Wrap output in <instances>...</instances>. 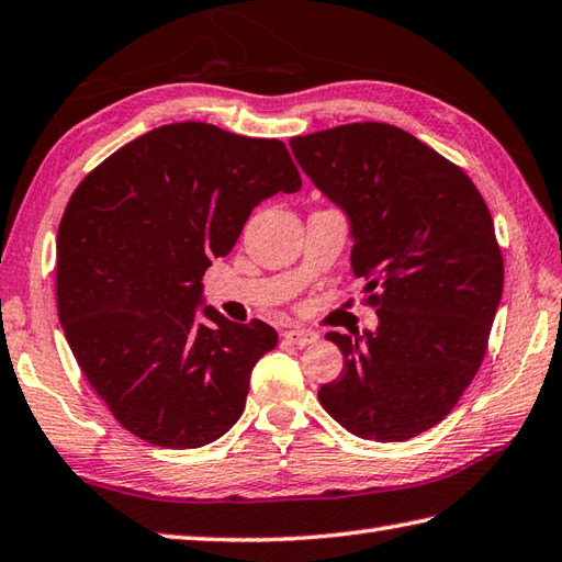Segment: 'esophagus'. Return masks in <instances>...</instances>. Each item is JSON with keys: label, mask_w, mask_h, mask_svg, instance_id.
Instances as JSON below:
<instances>
[{"label": "esophagus", "mask_w": 562, "mask_h": 562, "mask_svg": "<svg viewBox=\"0 0 562 562\" xmlns=\"http://www.w3.org/2000/svg\"><path fill=\"white\" fill-rule=\"evenodd\" d=\"M283 339L293 346H307V344H315L319 336L310 329H289L283 331Z\"/></svg>", "instance_id": "34e87169"}]
</instances>
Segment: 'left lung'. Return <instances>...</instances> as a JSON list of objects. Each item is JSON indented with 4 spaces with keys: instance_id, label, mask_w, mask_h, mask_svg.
Returning <instances> with one entry per match:
<instances>
[{
    "instance_id": "8db88e82",
    "label": "left lung",
    "mask_w": 562,
    "mask_h": 562,
    "mask_svg": "<svg viewBox=\"0 0 562 562\" xmlns=\"http://www.w3.org/2000/svg\"><path fill=\"white\" fill-rule=\"evenodd\" d=\"M305 176L351 221V267L378 329L329 331L319 404L363 440L404 442L450 414L483 363L503 295L491 211L452 160L384 122L293 136Z\"/></svg>"
}]
</instances>
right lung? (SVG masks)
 Instances as JSON below:
<instances>
[{
	"label": "right lung",
	"mask_w": 562,
	"mask_h": 562,
	"mask_svg": "<svg viewBox=\"0 0 562 562\" xmlns=\"http://www.w3.org/2000/svg\"><path fill=\"white\" fill-rule=\"evenodd\" d=\"M301 184L283 142L176 122L124 144L74 190L57 231V315L124 430L194 450L238 423L279 334L214 307L199 322L202 277L259 202Z\"/></svg>",
	"instance_id": "right-lung-1"
}]
</instances>
